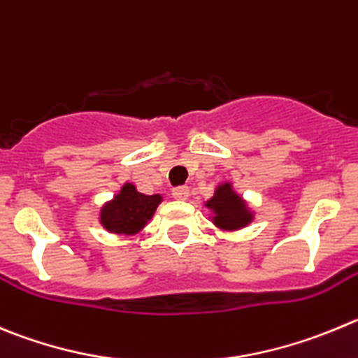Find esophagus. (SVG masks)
I'll return each mask as SVG.
<instances>
[{
  "mask_svg": "<svg viewBox=\"0 0 358 358\" xmlns=\"http://www.w3.org/2000/svg\"><path fill=\"white\" fill-rule=\"evenodd\" d=\"M173 198L178 199V201H185V199L189 198V187L185 185L175 187V189H173Z\"/></svg>",
  "mask_w": 358,
  "mask_h": 358,
  "instance_id": "obj_1",
  "label": "esophagus"
}]
</instances>
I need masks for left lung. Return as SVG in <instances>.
Instances as JSON below:
<instances>
[{"label": "left lung", "instance_id": "obj_1", "mask_svg": "<svg viewBox=\"0 0 358 358\" xmlns=\"http://www.w3.org/2000/svg\"><path fill=\"white\" fill-rule=\"evenodd\" d=\"M205 206L212 210L213 224L224 231L245 228L255 219V213L250 212L247 203L243 201L242 196L236 194L229 182L220 183L215 189V194L205 203Z\"/></svg>", "mask_w": 358, "mask_h": 358}]
</instances>
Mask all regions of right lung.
Wrapping results in <instances>:
<instances>
[{
  "label": "right lung",
  "mask_w": 358,
  "mask_h": 358,
  "mask_svg": "<svg viewBox=\"0 0 358 358\" xmlns=\"http://www.w3.org/2000/svg\"><path fill=\"white\" fill-rule=\"evenodd\" d=\"M160 201V194H141L136 185L125 183L118 194L102 206L100 224L116 235H136L148 224Z\"/></svg>",
  "instance_id": "1"
}]
</instances>
